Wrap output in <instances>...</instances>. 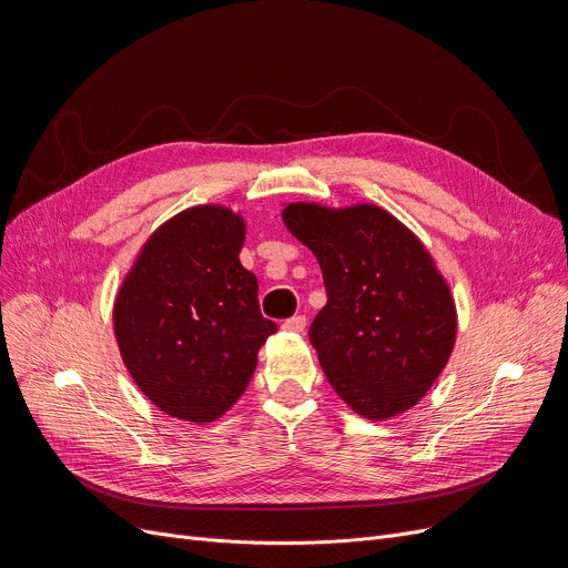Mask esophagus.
<instances>
[{
    "label": "esophagus",
    "mask_w": 568,
    "mask_h": 568,
    "mask_svg": "<svg viewBox=\"0 0 568 568\" xmlns=\"http://www.w3.org/2000/svg\"><path fill=\"white\" fill-rule=\"evenodd\" d=\"M305 326H307V316H305V314L291 316V320H286V322L282 324V328H284V331H288V333H303V331H305Z\"/></svg>",
    "instance_id": "1"
}]
</instances>
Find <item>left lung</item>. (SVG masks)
Here are the masks:
<instances>
[{
  "mask_svg": "<svg viewBox=\"0 0 568 568\" xmlns=\"http://www.w3.org/2000/svg\"><path fill=\"white\" fill-rule=\"evenodd\" d=\"M282 219L322 267L328 303L310 343L331 387L366 419L410 410L457 337L455 298L426 246L377 205L291 202Z\"/></svg>",
  "mask_w": 568,
  "mask_h": 568,
  "instance_id": "1",
  "label": "left lung"
}]
</instances>
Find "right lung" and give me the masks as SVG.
<instances>
[{
    "mask_svg": "<svg viewBox=\"0 0 568 568\" xmlns=\"http://www.w3.org/2000/svg\"><path fill=\"white\" fill-rule=\"evenodd\" d=\"M244 233L229 207L172 216L142 246L113 305L128 373L176 419L205 424L231 410L277 331L261 314L256 275L240 263Z\"/></svg>",
    "mask_w": 568,
    "mask_h": 568,
    "instance_id": "right-lung-1",
    "label": "right lung"
}]
</instances>
